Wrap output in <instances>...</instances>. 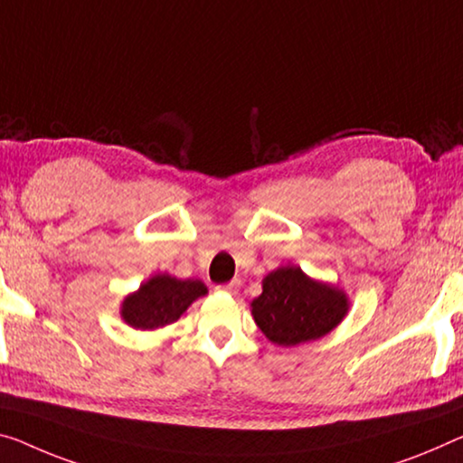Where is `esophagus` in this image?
Returning <instances> with one entry per match:
<instances>
[{"label":"esophagus","instance_id":"obj_1","mask_svg":"<svg viewBox=\"0 0 463 463\" xmlns=\"http://www.w3.org/2000/svg\"><path fill=\"white\" fill-rule=\"evenodd\" d=\"M240 286H241V281L240 279H232L230 283H223V286H219L217 289L219 291H225V294H238V289H240Z\"/></svg>","mask_w":463,"mask_h":463}]
</instances>
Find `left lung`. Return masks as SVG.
I'll return each instance as SVG.
<instances>
[{
  "label": "left lung",
  "instance_id": "8db88e82",
  "mask_svg": "<svg viewBox=\"0 0 463 463\" xmlns=\"http://www.w3.org/2000/svg\"><path fill=\"white\" fill-rule=\"evenodd\" d=\"M250 308L265 337L289 347L325 337L344 321L350 302L344 289L310 279L300 267L288 265L262 279V294Z\"/></svg>",
  "mask_w": 463,
  "mask_h": 463
}]
</instances>
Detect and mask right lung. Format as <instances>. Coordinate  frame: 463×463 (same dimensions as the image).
Segmentation results:
<instances>
[{
  "label": "right lung",
  "instance_id": "1",
  "mask_svg": "<svg viewBox=\"0 0 463 463\" xmlns=\"http://www.w3.org/2000/svg\"><path fill=\"white\" fill-rule=\"evenodd\" d=\"M204 294L207 286L201 279L182 281L167 273L153 275L142 283L138 291L124 298L119 315L134 329H161L175 323L188 310V306Z\"/></svg>",
  "mask_w": 463,
  "mask_h": 463
}]
</instances>
